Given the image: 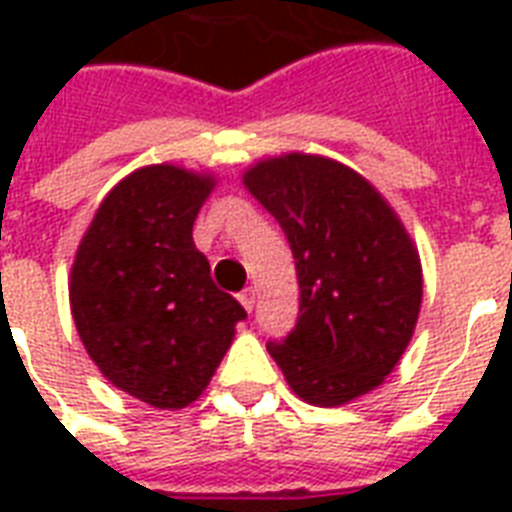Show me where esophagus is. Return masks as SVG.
Listing matches in <instances>:
<instances>
[{"mask_svg": "<svg viewBox=\"0 0 512 512\" xmlns=\"http://www.w3.org/2000/svg\"><path fill=\"white\" fill-rule=\"evenodd\" d=\"M239 303L244 305V311H247V313L252 311V308H255V289H252V287L244 289V292L239 295Z\"/></svg>", "mask_w": 512, "mask_h": 512, "instance_id": "34e87169", "label": "esophagus"}]
</instances>
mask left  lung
<instances>
[{
	"label": "left lung",
	"instance_id": "obj_1",
	"mask_svg": "<svg viewBox=\"0 0 512 512\" xmlns=\"http://www.w3.org/2000/svg\"><path fill=\"white\" fill-rule=\"evenodd\" d=\"M241 183L279 220L295 255L297 327L268 342L289 388L313 406L380 388L422 305L420 252L396 209L348 164L303 151L249 164Z\"/></svg>",
	"mask_w": 512,
	"mask_h": 512
}]
</instances>
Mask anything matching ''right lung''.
Returning a JSON list of instances; mask_svg holds the SVG:
<instances>
[{
  "instance_id": "right-lung-1",
  "label": "right lung",
  "mask_w": 512,
  "mask_h": 512,
  "mask_svg": "<svg viewBox=\"0 0 512 512\" xmlns=\"http://www.w3.org/2000/svg\"><path fill=\"white\" fill-rule=\"evenodd\" d=\"M217 177L148 164L106 193L68 273L87 356L114 388L156 409L207 390L247 313L215 287L193 223Z\"/></svg>"
}]
</instances>
